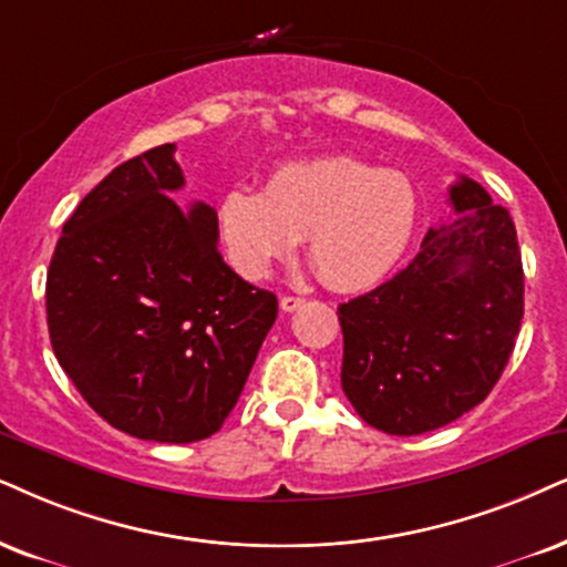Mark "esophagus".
Returning <instances> with one entry per match:
<instances>
[{"instance_id":"34e87169","label":"esophagus","mask_w":567,"mask_h":567,"mask_svg":"<svg viewBox=\"0 0 567 567\" xmlns=\"http://www.w3.org/2000/svg\"><path fill=\"white\" fill-rule=\"evenodd\" d=\"M303 303H306V300L300 296H282V298H279V308H282L285 313L296 311V308H300Z\"/></svg>"}]
</instances>
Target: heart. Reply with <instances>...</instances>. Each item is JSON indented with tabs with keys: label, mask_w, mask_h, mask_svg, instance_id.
<instances>
[{
	"label": "heart",
	"mask_w": 567,
	"mask_h": 567,
	"mask_svg": "<svg viewBox=\"0 0 567 567\" xmlns=\"http://www.w3.org/2000/svg\"><path fill=\"white\" fill-rule=\"evenodd\" d=\"M419 196L403 172L353 156H319L271 175L267 190L235 185L219 204V230L233 267L267 277L308 238V259L327 285L361 290L405 254Z\"/></svg>",
	"instance_id": "1"
}]
</instances>
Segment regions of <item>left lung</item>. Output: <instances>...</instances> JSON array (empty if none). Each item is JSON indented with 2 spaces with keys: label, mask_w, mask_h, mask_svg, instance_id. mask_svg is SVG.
Wrapping results in <instances>:
<instances>
[{
  "label": "left lung",
  "mask_w": 567,
  "mask_h": 567,
  "mask_svg": "<svg viewBox=\"0 0 567 567\" xmlns=\"http://www.w3.org/2000/svg\"><path fill=\"white\" fill-rule=\"evenodd\" d=\"M455 217L415 259L337 308L342 392L369 426L413 436L476 408L503 377L523 319V264L505 206L471 177L450 185Z\"/></svg>",
  "instance_id": "obj_1"
}]
</instances>
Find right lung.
Wrapping results in <instances>:
<instances>
[{
	"mask_svg": "<svg viewBox=\"0 0 567 567\" xmlns=\"http://www.w3.org/2000/svg\"><path fill=\"white\" fill-rule=\"evenodd\" d=\"M175 143L114 167L64 221L47 275L56 361L106 424L188 444L238 403L277 296L221 259L217 212H188Z\"/></svg>",
	"mask_w": 567,
	"mask_h": 567,
	"instance_id": "1",
	"label": "right lung"
}]
</instances>
